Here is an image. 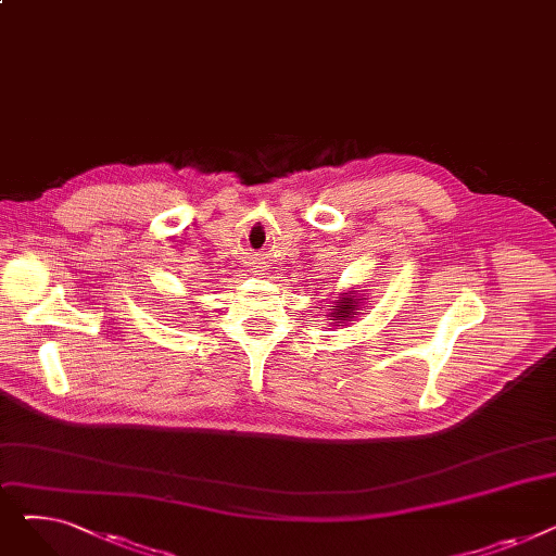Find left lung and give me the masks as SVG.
I'll return each mask as SVG.
<instances>
[{
	"label": "left lung",
	"mask_w": 556,
	"mask_h": 556,
	"mask_svg": "<svg viewBox=\"0 0 556 556\" xmlns=\"http://www.w3.org/2000/svg\"><path fill=\"white\" fill-rule=\"evenodd\" d=\"M358 306H361V300H358L356 290H344V293L336 300L333 313L329 317L336 319V323H333L336 327H344L346 323H352V319L358 315V311H361Z\"/></svg>",
	"instance_id": "obj_1"
}]
</instances>
